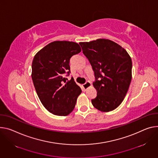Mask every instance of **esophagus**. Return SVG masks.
<instances>
[{"mask_svg": "<svg viewBox=\"0 0 158 158\" xmlns=\"http://www.w3.org/2000/svg\"><path fill=\"white\" fill-rule=\"evenodd\" d=\"M91 85V83L89 81H87L85 84H83V88L84 90H86L88 88H89Z\"/></svg>", "mask_w": 158, "mask_h": 158, "instance_id": "34e87169", "label": "esophagus"}]
</instances>
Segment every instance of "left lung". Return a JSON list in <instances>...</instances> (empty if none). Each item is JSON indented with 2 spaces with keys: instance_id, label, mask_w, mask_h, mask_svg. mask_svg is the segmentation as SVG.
I'll list each match as a JSON object with an SVG mask.
<instances>
[{
  "instance_id": "1",
  "label": "left lung",
  "mask_w": 158,
  "mask_h": 158,
  "mask_svg": "<svg viewBox=\"0 0 158 158\" xmlns=\"http://www.w3.org/2000/svg\"><path fill=\"white\" fill-rule=\"evenodd\" d=\"M79 45L94 73L93 84L97 96L91 100L93 106L103 112L114 110L123 102L131 82V57L123 47L108 39Z\"/></svg>"
}]
</instances>
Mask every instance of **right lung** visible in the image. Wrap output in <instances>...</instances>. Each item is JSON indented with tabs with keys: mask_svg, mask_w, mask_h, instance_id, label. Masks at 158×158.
Returning a JSON list of instances; mask_svg holds the SVG:
<instances>
[{
	"mask_svg": "<svg viewBox=\"0 0 158 158\" xmlns=\"http://www.w3.org/2000/svg\"><path fill=\"white\" fill-rule=\"evenodd\" d=\"M81 52L76 42L55 41L33 58L31 77L36 93L42 105L55 115L66 116L73 111L82 92L73 78L65 77L70 73V58Z\"/></svg>",
	"mask_w": 158,
	"mask_h": 158,
	"instance_id": "right-lung-1",
	"label": "right lung"
}]
</instances>
